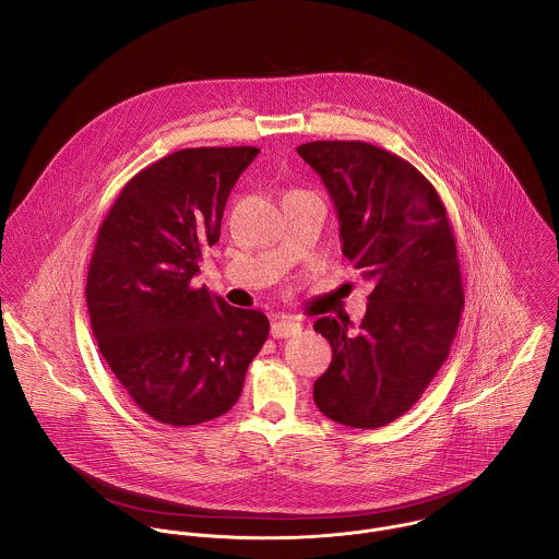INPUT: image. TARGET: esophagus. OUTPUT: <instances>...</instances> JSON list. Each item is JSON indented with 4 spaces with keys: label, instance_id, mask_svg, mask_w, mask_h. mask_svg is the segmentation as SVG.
Returning <instances> with one entry per match:
<instances>
[{
    "label": "esophagus",
    "instance_id": "obj_1",
    "mask_svg": "<svg viewBox=\"0 0 559 559\" xmlns=\"http://www.w3.org/2000/svg\"><path fill=\"white\" fill-rule=\"evenodd\" d=\"M301 331V322L293 319V317H280L271 324V335L277 337V340H284V337H293Z\"/></svg>",
    "mask_w": 559,
    "mask_h": 559
}]
</instances>
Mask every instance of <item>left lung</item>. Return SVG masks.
Listing matches in <instances>:
<instances>
[{
	"label": "left lung",
	"instance_id": "1",
	"mask_svg": "<svg viewBox=\"0 0 559 559\" xmlns=\"http://www.w3.org/2000/svg\"><path fill=\"white\" fill-rule=\"evenodd\" d=\"M319 171L340 217L342 251L372 280L357 333L348 317H322L331 366L314 402L350 428L404 415L450 355L465 304L454 228L430 180L408 160L366 142L297 148Z\"/></svg>",
	"mask_w": 559,
	"mask_h": 559
}]
</instances>
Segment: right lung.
<instances>
[{
	"label": "right lung",
	"instance_id": "right-lung-1",
	"mask_svg": "<svg viewBox=\"0 0 559 559\" xmlns=\"http://www.w3.org/2000/svg\"><path fill=\"white\" fill-rule=\"evenodd\" d=\"M258 153L176 151L138 171L98 228L85 284L92 333L122 390L160 424L185 428L228 413L269 337L262 312L191 286Z\"/></svg>",
	"mask_w": 559,
	"mask_h": 559
}]
</instances>
